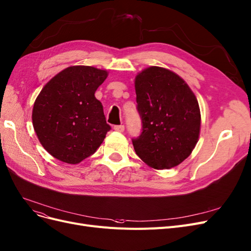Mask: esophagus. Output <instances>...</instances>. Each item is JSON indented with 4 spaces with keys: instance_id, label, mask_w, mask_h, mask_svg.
Segmentation results:
<instances>
[{
    "instance_id": "esophagus-1",
    "label": "esophagus",
    "mask_w": 251,
    "mask_h": 251,
    "mask_svg": "<svg viewBox=\"0 0 251 251\" xmlns=\"http://www.w3.org/2000/svg\"><path fill=\"white\" fill-rule=\"evenodd\" d=\"M114 129H115L116 132L122 133V132H124V131H125V126H123V125H120V126H114Z\"/></svg>"
}]
</instances>
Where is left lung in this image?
Instances as JSON below:
<instances>
[{"label": "left lung", "instance_id": "8db88e82", "mask_svg": "<svg viewBox=\"0 0 251 251\" xmlns=\"http://www.w3.org/2000/svg\"><path fill=\"white\" fill-rule=\"evenodd\" d=\"M135 90L142 120V133L133 139L137 155L157 170L179 165L200 138L201 117L195 94L178 75L160 66L138 74Z\"/></svg>", "mask_w": 251, "mask_h": 251}]
</instances>
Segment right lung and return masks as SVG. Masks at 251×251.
I'll return each mask as SVG.
<instances>
[{
  "instance_id": "right-lung-1",
  "label": "right lung",
  "mask_w": 251,
  "mask_h": 251,
  "mask_svg": "<svg viewBox=\"0 0 251 251\" xmlns=\"http://www.w3.org/2000/svg\"><path fill=\"white\" fill-rule=\"evenodd\" d=\"M108 72L93 66L65 68L45 85L32 111L34 131L54 158L77 164L96 152L111 126L94 93Z\"/></svg>"
}]
</instances>
